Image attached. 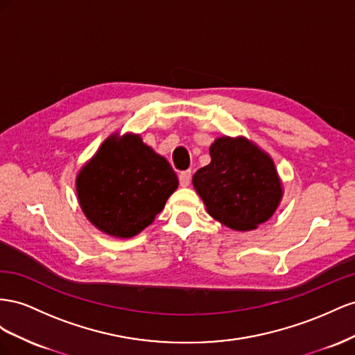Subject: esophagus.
<instances>
[{
    "instance_id": "34e87169",
    "label": "esophagus",
    "mask_w": 355,
    "mask_h": 355,
    "mask_svg": "<svg viewBox=\"0 0 355 355\" xmlns=\"http://www.w3.org/2000/svg\"><path fill=\"white\" fill-rule=\"evenodd\" d=\"M178 180H180L181 187H187L191 181V171H181Z\"/></svg>"
}]
</instances>
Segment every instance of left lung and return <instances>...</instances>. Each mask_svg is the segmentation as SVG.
Listing matches in <instances>:
<instances>
[{
  "label": "left lung",
  "mask_w": 355,
  "mask_h": 355,
  "mask_svg": "<svg viewBox=\"0 0 355 355\" xmlns=\"http://www.w3.org/2000/svg\"><path fill=\"white\" fill-rule=\"evenodd\" d=\"M209 165L193 175L208 214L235 230H252L275 212L282 189L272 159L245 138L221 137Z\"/></svg>",
  "instance_id": "obj_1"
}]
</instances>
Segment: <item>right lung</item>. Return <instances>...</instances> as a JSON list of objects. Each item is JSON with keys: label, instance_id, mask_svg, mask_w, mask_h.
I'll list each match as a JSON object with an SVG mask.
<instances>
[{"label": "right lung", "instance_id": "right-lung-1", "mask_svg": "<svg viewBox=\"0 0 355 355\" xmlns=\"http://www.w3.org/2000/svg\"><path fill=\"white\" fill-rule=\"evenodd\" d=\"M177 187V174L168 160L138 135L104 141L77 177L86 217L116 238H130L151 225Z\"/></svg>", "mask_w": 355, "mask_h": 355}]
</instances>
